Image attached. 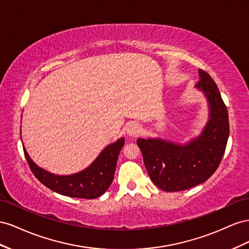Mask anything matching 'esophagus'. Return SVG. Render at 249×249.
Instances as JSON below:
<instances>
[{"label": "esophagus", "instance_id": "34e87169", "mask_svg": "<svg viewBox=\"0 0 249 249\" xmlns=\"http://www.w3.org/2000/svg\"><path fill=\"white\" fill-rule=\"evenodd\" d=\"M142 131L141 126L137 123H131L127 127V134L130 137H137Z\"/></svg>", "mask_w": 249, "mask_h": 249}]
</instances>
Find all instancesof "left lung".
Segmentation results:
<instances>
[{
	"instance_id": "8db88e82",
	"label": "left lung",
	"mask_w": 249,
	"mask_h": 249,
	"mask_svg": "<svg viewBox=\"0 0 249 249\" xmlns=\"http://www.w3.org/2000/svg\"><path fill=\"white\" fill-rule=\"evenodd\" d=\"M195 88L209 104V121L201 133L187 144L156 139H138L144 164L156 187L166 192L193 188L214 174L230 136L229 113L217 84L203 70H198Z\"/></svg>"
}]
</instances>
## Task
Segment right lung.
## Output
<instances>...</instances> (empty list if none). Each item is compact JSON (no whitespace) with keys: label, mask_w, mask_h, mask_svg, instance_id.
<instances>
[{"label":"right lung","mask_w":249,"mask_h":249,"mask_svg":"<svg viewBox=\"0 0 249 249\" xmlns=\"http://www.w3.org/2000/svg\"><path fill=\"white\" fill-rule=\"evenodd\" d=\"M124 142L125 139L121 138L115 143L106 146L88 168L70 175H57L38 167L31 160L24 145L23 147L31 171L47 188L69 197L94 199L101 196L111 184L118 156L124 146Z\"/></svg>","instance_id":"right-lung-1"}]
</instances>
